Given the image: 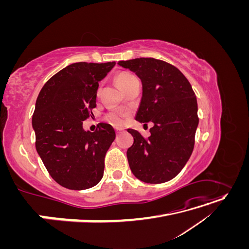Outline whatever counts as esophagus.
I'll return each instance as SVG.
<instances>
[{"label":"esophagus","mask_w":249,"mask_h":249,"mask_svg":"<svg viewBox=\"0 0 249 249\" xmlns=\"http://www.w3.org/2000/svg\"><path fill=\"white\" fill-rule=\"evenodd\" d=\"M115 132H116V134H120L123 132V129H120V127H116L115 129Z\"/></svg>","instance_id":"obj_1"}]
</instances>
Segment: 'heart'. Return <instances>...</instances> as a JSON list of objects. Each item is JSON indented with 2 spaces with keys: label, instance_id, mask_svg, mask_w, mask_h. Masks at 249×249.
Returning a JSON list of instances; mask_svg holds the SVG:
<instances>
[{
  "label": "heart",
  "instance_id": "heart-1",
  "mask_svg": "<svg viewBox=\"0 0 249 249\" xmlns=\"http://www.w3.org/2000/svg\"><path fill=\"white\" fill-rule=\"evenodd\" d=\"M138 79L135 74L129 72V71H122L118 72L115 76V82L117 85L122 88L124 91L129 88L131 85H133L135 82H137ZM107 120L109 123L114 125H123L125 122V114L120 112H110L107 114Z\"/></svg>",
  "mask_w": 249,
  "mask_h": 249
}]
</instances>
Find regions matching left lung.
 Instances as JSON below:
<instances>
[{
  "instance_id": "obj_1",
  "label": "left lung",
  "mask_w": 249,
  "mask_h": 249,
  "mask_svg": "<svg viewBox=\"0 0 249 249\" xmlns=\"http://www.w3.org/2000/svg\"><path fill=\"white\" fill-rule=\"evenodd\" d=\"M118 64L142 82L136 120L154 124L148 138L127 130L134 137L126 152L130 168L144 183L167 182L178 175L193 152L198 125L196 96L184 74L162 60L137 58Z\"/></svg>"
}]
</instances>
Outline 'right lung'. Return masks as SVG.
<instances>
[{
	"label": "right lung",
	"mask_w": 249,
	"mask_h": 249,
	"mask_svg": "<svg viewBox=\"0 0 249 249\" xmlns=\"http://www.w3.org/2000/svg\"><path fill=\"white\" fill-rule=\"evenodd\" d=\"M114 65L72 63L54 74L36 100L32 117L36 150L50 176L67 189H88L104 176L105 156L115 131L102 123L91 133L83 129V122L93 115L99 82Z\"/></svg>",
	"instance_id": "add662e5"
}]
</instances>
